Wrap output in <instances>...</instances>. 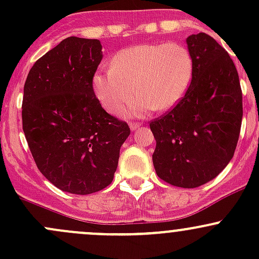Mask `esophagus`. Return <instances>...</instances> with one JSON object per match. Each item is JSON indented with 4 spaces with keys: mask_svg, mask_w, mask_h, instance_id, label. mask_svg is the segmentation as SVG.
Wrapping results in <instances>:
<instances>
[{
    "mask_svg": "<svg viewBox=\"0 0 259 259\" xmlns=\"http://www.w3.org/2000/svg\"><path fill=\"white\" fill-rule=\"evenodd\" d=\"M140 124H138V122H130V129L132 130H137Z\"/></svg>",
    "mask_w": 259,
    "mask_h": 259,
    "instance_id": "1",
    "label": "esophagus"
}]
</instances>
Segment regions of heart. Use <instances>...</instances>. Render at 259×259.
Returning <instances> with one entry per match:
<instances>
[{
	"instance_id": "obj_1",
	"label": "heart",
	"mask_w": 259,
	"mask_h": 259,
	"mask_svg": "<svg viewBox=\"0 0 259 259\" xmlns=\"http://www.w3.org/2000/svg\"><path fill=\"white\" fill-rule=\"evenodd\" d=\"M194 75L192 52L179 42H149L120 50L110 69L93 76L96 99L109 113H119L133 95L129 106L134 115L169 110L184 98ZM136 88H134V86Z\"/></svg>"
}]
</instances>
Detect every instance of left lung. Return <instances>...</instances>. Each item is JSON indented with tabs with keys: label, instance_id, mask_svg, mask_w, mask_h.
Instances as JSON below:
<instances>
[{
	"label": "left lung",
	"instance_id": "8db88e82",
	"mask_svg": "<svg viewBox=\"0 0 259 259\" xmlns=\"http://www.w3.org/2000/svg\"><path fill=\"white\" fill-rule=\"evenodd\" d=\"M187 45L194 75L184 98L150 121L156 146L153 164L164 182L197 188L214 179L231 161L241 133L243 105L233 60L204 32Z\"/></svg>",
	"mask_w": 259,
	"mask_h": 259
}]
</instances>
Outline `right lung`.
Listing matches in <instances>:
<instances>
[{"instance_id":"1","label":"right lung","mask_w":259,"mask_h":259,"mask_svg":"<svg viewBox=\"0 0 259 259\" xmlns=\"http://www.w3.org/2000/svg\"><path fill=\"white\" fill-rule=\"evenodd\" d=\"M99 40L71 36L31 67L23 88L22 127L38 170L71 194H91L113 182L130 134L93 90L103 59Z\"/></svg>"}]
</instances>
